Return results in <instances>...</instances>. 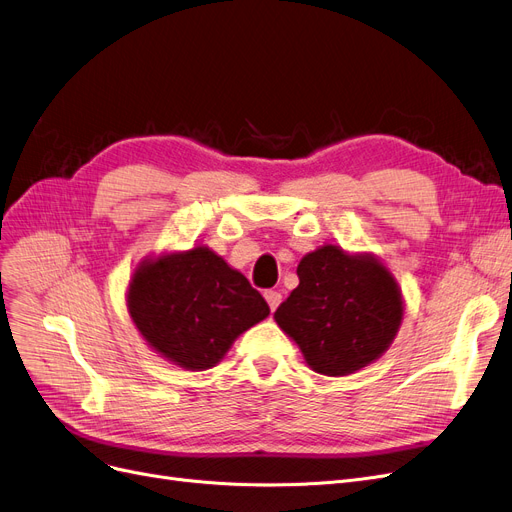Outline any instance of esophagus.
Returning a JSON list of instances; mask_svg holds the SVG:
<instances>
[{"instance_id": "1", "label": "esophagus", "mask_w": 512, "mask_h": 512, "mask_svg": "<svg viewBox=\"0 0 512 512\" xmlns=\"http://www.w3.org/2000/svg\"><path fill=\"white\" fill-rule=\"evenodd\" d=\"M264 298H267V302H269V306H271V311H275L277 306L281 304V294H279V292H275V290L264 292Z\"/></svg>"}]
</instances>
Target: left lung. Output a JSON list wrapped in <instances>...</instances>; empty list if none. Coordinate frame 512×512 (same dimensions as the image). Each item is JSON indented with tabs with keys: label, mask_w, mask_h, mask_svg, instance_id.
I'll list each match as a JSON object with an SVG mask.
<instances>
[{
	"label": "left lung",
	"mask_w": 512,
	"mask_h": 512,
	"mask_svg": "<svg viewBox=\"0 0 512 512\" xmlns=\"http://www.w3.org/2000/svg\"><path fill=\"white\" fill-rule=\"evenodd\" d=\"M298 288L275 321L323 376H349L380 359L405 313L395 275L374 254L325 243L298 264Z\"/></svg>",
	"instance_id": "1"
}]
</instances>
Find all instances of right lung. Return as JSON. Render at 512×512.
<instances>
[{"mask_svg":"<svg viewBox=\"0 0 512 512\" xmlns=\"http://www.w3.org/2000/svg\"><path fill=\"white\" fill-rule=\"evenodd\" d=\"M126 304L151 349L189 372L210 370L271 313L250 281L208 245L138 262Z\"/></svg>","mask_w":512,"mask_h":512,"instance_id":"right-lung-1","label":"right lung"}]
</instances>
